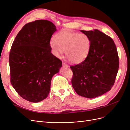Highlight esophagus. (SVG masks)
<instances>
[{
	"mask_svg": "<svg viewBox=\"0 0 130 130\" xmlns=\"http://www.w3.org/2000/svg\"><path fill=\"white\" fill-rule=\"evenodd\" d=\"M62 66H63V67H66V68H68V65L66 64L65 63H63Z\"/></svg>",
	"mask_w": 130,
	"mask_h": 130,
	"instance_id": "obj_1",
	"label": "esophagus"
}]
</instances>
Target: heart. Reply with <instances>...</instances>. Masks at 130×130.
<instances>
[{
  "mask_svg": "<svg viewBox=\"0 0 130 130\" xmlns=\"http://www.w3.org/2000/svg\"><path fill=\"white\" fill-rule=\"evenodd\" d=\"M91 42L87 35L69 31H62L56 34L50 46L55 55L59 57L65 51L66 56L74 64L84 61L89 53Z\"/></svg>",
  "mask_w": 130,
  "mask_h": 130,
  "instance_id": "heart-1",
  "label": "heart"
}]
</instances>
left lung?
I'll return each instance as SVG.
<instances>
[{
	"mask_svg": "<svg viewBox=\"0 0 130 130\" xmlns=\"http://www.w3.org/2000/svg\"><path fill=\"white\" fill-rule=\"evenodd\" d=\"M91 44L87 57L81 63L71 66L72 86L85 98L99 96L111 90L119 69V57L112 39L98 30H81Z\"/></svg>",
	"mask_w": 130,
	"mask_h": 130,
	"instance_id": "left-lung-1",
	"label": "left lung"
}]
</instances>
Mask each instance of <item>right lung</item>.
Returning <instances> with one entry per match:
<instances>
[{
  "label": "right lung",
  "mask_w": 130,
  "mask_h": 130,
  "mask_svg": "<svg viewBox=\"0 0 130 130\" xmlns=\"http://www.w3.org/2000/svg\"><path fill=\"white\" fill-rule=\"evenodd\" d=\"M57 30L52 22L37 20L23 26L9 55L11 83L23 99L32 103L45 99L54 75L62 62L51 53L50 41Z\"/></svg>",
  "instance_id": "obj_1"
}]
</instances>
